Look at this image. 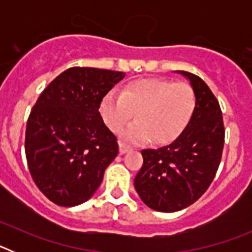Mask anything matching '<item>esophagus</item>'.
<instances>
[{
	"label": "esophagus",
	"mask_w": 252,
	"mask_h": 252,
	"mask_svg": "<svg viewBox=\"0 0 252 252\" xmlns=\"http://www.w3.org/2000/svg\"><path fill=\"white\" fill-rule=\"evenodd\" d=\"M119 146H120V154H126V153H128V151L132 150V148H131V146L126 145V144H124V142H120Z\"/></svg>",
	"instance_id": "1"
}]
</instances>
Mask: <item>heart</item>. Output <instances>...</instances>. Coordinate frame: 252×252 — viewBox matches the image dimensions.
<instances>
[{"label":"heart","mask_w":252,"mask_h":252,"mask_svg":"<svg viewBox=\"0 0 252 252\" xmlns=\"http://www.w3.org/2000/svg\"><path fill=\"white\" fill-rule=\"evenodd\" d=\"M197 94L188 83H177L159 78H140L124 86L121 93L110 91L99 103V115L113 132L132 120L135 124L124 131V137L131 142L165 145L180 136L192 121L197 110Z\"/></svg>","instance_id":"heart-1"}]
</instances>
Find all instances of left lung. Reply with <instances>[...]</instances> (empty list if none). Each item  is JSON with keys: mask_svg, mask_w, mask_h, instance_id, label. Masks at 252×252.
<instances>
[{"mask_svg": "<svg viewBox=\"0 0 252 252\" xmlns=\"http://www.w3.org/2000/svg\"><path fill=\"white\" fill-rule=\"evenodd\" d=\"M178 73L195 91L197 110L171 144L141 151L144 164L133 182L141 201L158 212H177L198 201L212 183L223 151L224 126L217 98L198 75Z\"/></svg>", "mask_w": 252, "mask_h": 252, "instance_id": "left-lung-1", "label": "left lung"}]
</instances>
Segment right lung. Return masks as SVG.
<instances>
[{"mask_svg": "<svg viewBox=\"0 0 252 252\" xmlns=\"http://www.w3.org/2000/svg\"><path fill=\"white\" fill-rule=\"evenodd\" d=\"M124 72L73 66L41 92L26 125L30 174L48 199L62 207L88 201L119 154L99 103Z\"/></svg>", "mask_w": 252, "mask_h": 252, "instance_id": "obj_1", "label": "right lung"}]
</instances>
